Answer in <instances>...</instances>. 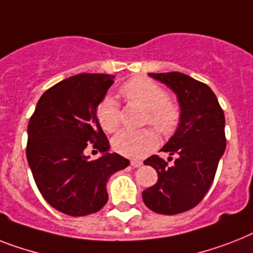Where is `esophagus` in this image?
I'll return each mask as SVG.
<instances>
[{
	"mask_svg": "<svg viewBox=\"0 0 253 253\" xmlns=\"http://www.w3.org/2000/svg\"><path fill=\"white\" fill-rule=\"evenodd\" d=\"M141 165H143V162L139 161V160H132V161H131V166H132V168H140Z\"/></svg>",
	"mask_w": 253,
	"mask_h": 253,
	"instance_id": "1",
	"label": "esophagus"
}]
</instances>
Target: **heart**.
Listing matches in <instances>:
<instances>
[{
	"mask_svg": "<svg viewBox=\"0 0 253 253\" xmlns=\"http://www.w3.org/2000/svg\"><path fill=\"white\" fill-rule=\"evenodd\" d=\"M122 94L132 104L147 110L145 123H151L164 135H169L175 130L180 121L179 108L170 101L168 92L145 78H135L122 87ZM97 120L106 132H114L121 123V110L118 102L106 96L98 104ZM159 144V136L155 131H121L113 139V148L120 155L139 159Z\"/></svg>",
	"mask_w": 253,
	"mask_h": 253,
	"instance_id": "obj_1",
	"label": "heart"
}]
</instances>
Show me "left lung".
<instances>
[{
	"label": "left lung",
	"instance_id": "left-lung-1",
	"mask_svg": "<svg viewBox=\"0 0 253 253\" xmlns=\"http://www.w3.org/2000/svg\"><path fill=\"white\" fill-rule=\"evenodd\" d=\"M176 94L180 122L175 133L161 148L169 153V165L157 155L144 161L155 168L159 179L143 191V201L160 214L173 215L190 211L200 203L214 179L219 159L226 148L225 114L213 91L182 73L149 74Z\"/></svg>",
	"mask_w": 253,
	"mask_h": 253
}]
</instances>
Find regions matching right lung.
<instances>
[{
	"mask_svg": "<svg viewBox=\"0 0 253 253\" xmlns=\"http://www.w3.org/2000/svg\"><path fill=\"white\" fill-rule=\"evenodd\" d=\"M108 74H78L50 87L28 122L27 161L42 198L73 217L98 212L108 201L106 183L130 161L109 153L97 120L98 104L114 83ZM87 146L101 151L89 161Z\"/></svg>",
	"mask_w": 253,
	"mask_h": 253,
	"instance_id": "obj_1",
	"label": "right lung"
}]
</instances>
